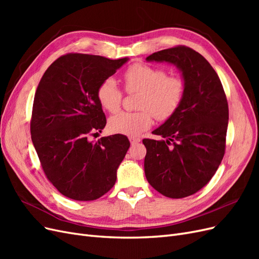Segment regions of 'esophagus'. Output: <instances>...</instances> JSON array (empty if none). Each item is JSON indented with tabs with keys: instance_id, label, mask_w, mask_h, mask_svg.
<instances>
[{
	"instance_id": "esophagus-1",
	"label": "esophagus",
	"mask_w": 259,
	"mask_h": 259,
	"mask_svg": "<svg viewBox=\"0 0 259 259\" xmlns=\"http://www.w3.org/2000/svg\"><path fill=\"white\" fill-rule=\"evenodd\" d=\"M140 138H138V137H130V142H131V144L132 145H135V144H138V143H140Z\"/></svg>"
}]
</instances>
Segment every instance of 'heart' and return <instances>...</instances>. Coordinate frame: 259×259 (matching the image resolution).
I'll use <instances>...</instances> for the list:
<instances>
[{"instance_id": "obj_1", "label": "heart", "mask_w": 259, "mask_h": 259, "mask_svg": "<svg viewBox=\"0 0 259 259\" xmlns=\"http://www.w3.org/2000/svg\"><path fill=\"white\" fill-rule=\"evenodd\" d=\"M125 91L140 93L137 112H121L109 120V128L115 134L135 137L151 127L153 115L165 121L182 105L186 85L178 76H167L165 70L147 64L132 65L123 74ZM99 104L107 111L115 113L121 109L123 92L112 77L100 83L97 89Z\"/></svg>"}]
</instances>
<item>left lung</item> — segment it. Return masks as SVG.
Instances as JSON below:
<instances>
[{"instance_id": "obj_1", "label": "left lung", "mask_w": 259, "mask_h": 259, "mask_svg": "<svg viewBox=\"0 0 259 259\" xmlns=\"http://www.w3.org/2000/svg\"><path fill=\"white\" fill-rule=\"evenodd\" d=\"M146 59L174 64L186 85L176 113L152 132L164 140H143L146 178L167 198L189 197L209 182L224 158L229 119L226 94L213 67L190 48L178 45Z\"/></svg>"}]
</instances>
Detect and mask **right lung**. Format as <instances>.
<instances>
[{
    "instance_id": "right-lung-1",
    "label": "right lung",
    "mask_w": 259,
    "mask_h": 259,
    "mask_svg": "<svg viewBox=\"0 0 259 259\" xmlns=\"http://www.w3.org/2000/svg\"><path fill=\"white\" fill-rule=\"evenodd\" d=\"M127 60L70 53L55 60L37 85L31 138L46 177L69 199L96 200L115 184L131 145L127 137H90L107 123L98 86Z\"/></svg>"
}]
</instances>
